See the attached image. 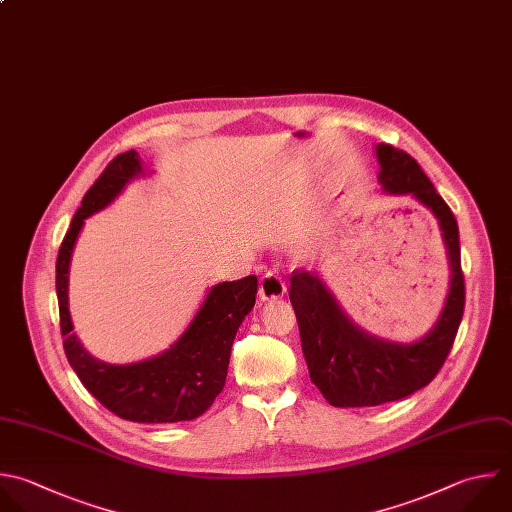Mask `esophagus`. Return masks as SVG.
I'll return each instance as SVG.
<instances>
[{
  "mask_svg": "<svg viewBox=\"0 0 512 512\" xmlns=\"http://www.w3.org/2000/svg\"><path fill=\"white\" fill-rule=\"evenodd\" d=\"M286 294V284L276 272H266L260 280V298L262 300H278Z\"/></svg>",
  "mask_w": 512,
  "mask_h": 512,
  "instance_id": "1",
  "label": "esophagus"
}]
</instances>
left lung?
Masks as SVG:
<instances>
[{"label": "left lung", "mask_w": 512, "mask_h": 512, "mask_svg": "<svg viewBox=\"0 0 512 512\" xmlns=\"http://www.w3.org/2000/svg\"><path fill=\"white\" fill-rule=\"evenodd\" d=\"M374 154L382 192L410 196L436 218L450 280L432 328L412 342H394L360 328L342 310L318 270L292 272L288 296L296 312L310 380L338 408L378 406L426 386L444 364L464 312V276L454 214L414 158L388 144H376Z\"/></svg>", "instance_id": "8db88e82"}]
</instances>
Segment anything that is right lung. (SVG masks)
<instances>
[{"mask_svg":"<svg viewBox=\"0 0 512 512\" xmlns=\"http://www.w3.org/2000/svg\"><path fill=\"white\" fill-rule=\"evenodd\" d=\"M136 150L114 158L86 192L60 246L56 292L60 328L70 366L110 412L142 424H172L204 414L222 392L232 342L256 302L258 278L220 282L208 288L198 312L170 348L146 360L112 364L92 356L74 334L70 316V264L86 220L108 208L128 184L150 176Z\"/></svg>","mask_w":512,"mask_h":512,"instance_id":"right-lung-1","label":"right lung"}]
</instances>
